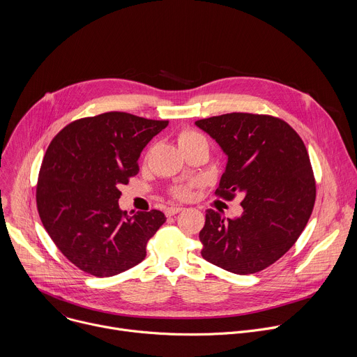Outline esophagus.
<instances>
[{
  "mask_svg": "<svg viewBox=\"0 0 357 357\" xmlns=\"http://www.w3.org/2000/svg\"><path fill=\"white\" fill-rule=\"evenodd\" d=\"M181 211H182L181 206H169V208L165 209V215H167V216H174V215L179 213Z\"/></svg>",
  "mask_w": 357,
  "mask_h": 357,
  "instance_id": "1",
  "label": "esophagus"
}]
</instances>
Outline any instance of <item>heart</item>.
Wrapping results in <instances>:
<instances>
[{
	"instance_id": "heart-1",
	"label": "heart",
	"mask_w": 357,
	"mask_h": 357,
	"mask_svg": "<svg viewBox=\"0 0 357 357\" xmlns=\"http://www.w3.org/2000/svg\"><path fill=\"white\" fill-rule=\"evenodd\" d=\"M199 139H205L200 134H197L196 131H192V130H182L179 134H178V144L181 148L192 144V142H196ZM174 196L176 197H186L189 195V186H178L172 190Z\"/></svg>"
}]
</instances>
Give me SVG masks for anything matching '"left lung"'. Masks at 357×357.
Segmentation results:
<instances>
[{"mask_svg":"<svg viewBox=\"0 0 357 357\" xmlns=\"http://www.w3.org/2000/svg\"><path fill=\"white\" fill-rule=\"evenodd\" d=\"M195 124L227 155L216 195L243 197L238 218L206 211L202 257L234 274L259 273L284 256L311 218L317 189L308 151L271 116L230 113Z\"/></svg>","mask_w":357,"mask_h":357,"instance_id":"obj_1","label":"left lung"}]
</instances>
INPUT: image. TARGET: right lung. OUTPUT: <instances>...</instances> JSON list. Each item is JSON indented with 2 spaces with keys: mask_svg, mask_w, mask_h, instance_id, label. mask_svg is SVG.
<instances>
[{
  "mask_svg": "<svg viewBox=\"0 0 357 357\" xmlns=\"http://www.w3.org/2000/svg\"><path fill=\"white\" fill-rule=\"evenodd\" d=\"M168 126L110 112L68 124L49 144L36 185L42 225L63 256L94 277H113L146 256L165 223L160 211L128 215L120 186L138 174L145 145Z\"/></svg>",
  "mask_w": 357,
  "mask_h": 357,
  "instance_id": "obj_1",
  "label": "right lung"
}]
</instances>
